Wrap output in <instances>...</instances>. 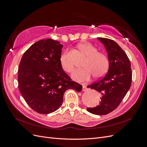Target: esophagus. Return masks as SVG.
Wrapping results in <instances>:
<instances>
[{"instance_id": "esophagus-1", "label": "esophagus", "mask_w": 147, "mask_h": 147, "mask_svg": "<svg viewBox=\"0 0 147 147\" xmlns=\"http://www.w3.org/2000/svg\"><path fill=\"white\" fill-rule=\"evenodd\" d=\"M88 90V88H86L85 86L84 85V84H83V88H82V91H86Z\"/></svg>"}]
</instances>
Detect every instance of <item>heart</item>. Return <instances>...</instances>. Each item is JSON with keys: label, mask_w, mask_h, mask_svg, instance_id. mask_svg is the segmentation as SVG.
<instances>
[{"label": "heart", "mask_w": 147, "mask_h": 147, "mask_svg": "<svg viewBox=\"0 0 147 147\" xmlns=\"http://www.w3.org/2000/svg\"><path fill=\"white\" fill-rule=\"evenodd\" d=\"M79 50L86 57L82 67L84 68L76 69L71 77L77 82L87 81L92 75L94 78L102 77L107 73L109 67V61L104 53L98 52L97 48L88 43H82L78 45ZM59 63L61 68L66 72H71L74 65L65 51L60 56Z\"/></svg>", "instance_id": "heart-1"}]
</instances>
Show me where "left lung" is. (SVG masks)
I'll list each match as a JSON object with an SVG mask.
<instances>
[{
	"label": "left lung",
	"instance_id": "left-lung-1",
	"mask_svg": "<svg viewBox=\"0 0 147 147\" xmlns=\"http://www.w3.org/2000/svg\"><path fill=\"white\" fill-rule=\"evenodd\" d=\"M108 53V72L99 81L87 87L100 93L101 101L94 108H87L92 114L104 115L116 109L131 85V63L123 49L113 40L98 37Z\"/></svg>",
	"mask_w": 147,
	"mask_h": 147
}]
</instances>
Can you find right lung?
<instances>
[{"label":"right lung","mask_w":147,"mask_h":147,"mask_svg":"<svg viewBox=\"0 0 147 147\" xmlns=\"http://www.w3.org/2000/svg\"><path fill=\"white\" fill-rule=\"evenodd\" d=\"M63 47L54 40H41L31 45L21 59L19 90L30 107L38 113L48 114L58 109L69 89L77 92L82 90V86L72 81L61 68Z\"/></svg>","instance_id":"1"}]
</instances>
